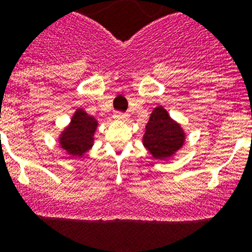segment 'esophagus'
<instances>
[{
    "label": "esophagus",
    "instance_id": "obj_1",
    "mask_svg": "<svg viewBox=\"0 0 252 252\" xmlns=\"http://www.w3.org/2000/svg\"><path fill=\"white\" fill-rule=\"evenodd\" d=\"M128 114L126 113H117L115 115H114V118L118 120V122H126V119H128Z\"/></svg>",
    "mask_w": 252,
    "mask_h": 252
}]
</instances>
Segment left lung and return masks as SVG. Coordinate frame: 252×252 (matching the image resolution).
I'll list each match as a JSON object with an SVG mask.
<instances>
[{
    "label": "left lung",
    "instance_id": "1",
    "mask_svg": "<svg viewBox=\"0 0 252 252\" xmlns=\"http://www.w3.org/2000/svg\"><path fill=\"white\" fill-rule=\"evenodd\" d=\"M185 133L180 124L168 115L162 106H157L151 113L143 134L144 147L153 158L167 159L184 146Z\"/></svg>",
    "mask_w": 252,
    "mask_h": 252
}]
</instances>
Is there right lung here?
I'll return each mask as SVG.
<instances>
[{
	"instance_id": "obj_1",
	"label": "right lung",
	"mask_w": 252,
	"mask_h": 252,
	"mask_svg": "<svg viewBox=\"0 0 252 252\" xmlns=\"http://www.w3.org/2000/svg\"><path fill=\"white\" fill-rule=\"evenodd\" d=\"M97 120L90 117L84 109H77L68 126L61 133V147L72 157H82L94 144V134L97 128Z\"/></svg>"
}]
</instances>
